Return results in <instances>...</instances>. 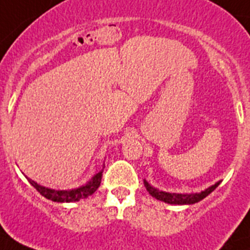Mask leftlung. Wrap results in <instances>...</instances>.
<instances>
[{"label":"left lung","instance_id":"left-lung-1","mask_svg":"<svg viewBox=\"0 0 250 250\" xmlns=\"http://www.w3.org/2000/svg\"><path fill=\"white\" fill-rule=\"evenodd\" d=\"M220 184V182L215 183L214 185L209 187L205 189L204 191L200 193H194V194H176V193H167V191H161L156 188L151 187L146 180H144V185L146 188V190L151 196H154L155 199L161 200V202L167 203V204H175V205H185V204H195V203L200 202L211 193L215 190V188Z\"/></svg>","mask_w":250,"mask_h":250}]
</instances>
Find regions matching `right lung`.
Instances as JSON below:
<instances>
[{"label": "right lung", "instance_id": "obj_1", "mask_svg": "<svg viewBox=\"0 0 250 250\" xmlns=\"http://www.w3.org/2000/svg\"><path fill=\"white\" fill-rule=\"evenodd\" d=\"M101 178H103V170L99 171L96 175H94V178L90 180L89 183H86L85 185L80 188H76V189H70V190H55V189H50V188L41 187L40 184H37L36 182L28 179V182L32 187L39 191L42 196H45L46 199H50L52 202L57 203H72V202H79L80 199H85L89 195L94 194L96 191L99 187H100Z\"/></svg>", "mask_w": 250, "mask_h": 250}]
</instances>
